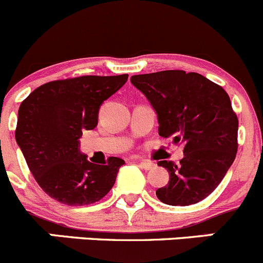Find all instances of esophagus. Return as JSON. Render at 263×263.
I'll use <instances>...</instances> for the list:
<instances>
[{"mask_svg":"<svg viewBox=\"0 0 263 263\" xmlns=\"http://www.w3.org/2000/svg\"><path fill=\"white\" fill-rule=\"evenodd\" d=\"M139 166L143 168V170H151V168L155 167V163L148 162V161H139Z\"/></svg>","mask_w":263,"mask_h":263,"instance_id":"esophagus-1","label":"esophagus"}]
</instances>
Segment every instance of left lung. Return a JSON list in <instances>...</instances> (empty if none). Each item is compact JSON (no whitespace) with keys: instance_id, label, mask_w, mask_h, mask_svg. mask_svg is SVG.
<instances>
[{"instance_id":"obj_1","label":"left lung","mask_w":263,"mask_h":263,"mask_svg":"<svg viewBox=\"0 0 263 263\" xmlns=\"http://www.w3.org/2000/svg\"><path fill=\"white\" fill-rule=\"evenodd\" d=\"M130 80L157 114L158 134L184 145L180 163L157 162L167 168L170 180L156 196L170 206L198 203L217 188L238 151V118L228 93L203 75L183 70Z\"/></svg>"}]
</instances>
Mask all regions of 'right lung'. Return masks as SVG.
I'll return each instance as SVG.
<instances>
[{"mask_svg":"<svg viewBox=\"0 0 263 263\" xmlns=\"http://www.w3.org/2000/svg\"><path fill=\"white\" fill-rule=\"evenodd\" d=\"M126 80L128 74L54 80L22 102L15 139L35 181L51 198L87 206L111 191L125 161L110 157L106 165L89 162L80 152L79 139L83 132L97 126L103 101Z\"/></svg>","mask_w":263,"mask_h":263,"instance_id":"right-lung-1","label":"right lung"}]
</instances>
